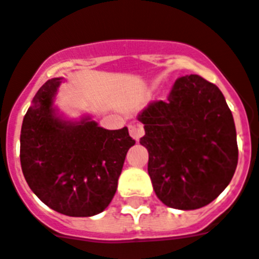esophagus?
<instances>
[{
    "mask_svg": "<svg viewBox=\"0 0 259 259\" xmlns=\"http://www.w3.org/2000/svg\"><path fill=\"white\" fill-rule=\"evenodd\" d=\"M129 133L134 140L138 141L145 133V129L141 123H132V125H129Z\"/></svg>",
    "mask_w": 259,
    "mask_h": 259,
    "instance_id": "obj_1",
    "label": "esophagus"
}]
</instances>
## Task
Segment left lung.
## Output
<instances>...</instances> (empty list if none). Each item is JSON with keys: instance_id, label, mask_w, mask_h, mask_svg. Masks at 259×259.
Instances as JSON below:
<instances>
[{"instance_id": "obj_1", "label": "left lung", "mask_w": 259, "mask_h": 259, "mask_svg": "<svg viewBox=\"0 0 259 259\" xmlns=\"http://www.w3.org/2000/svg\"><path fill=\"white\" fill-rule=\"evenodd\" d=\"M140 119L150 179L167 207L197 209L230 183L238 162L236 126L225 97L199 75L182 76L166 101L147 105Z\"/></svg>"}]
</instances>
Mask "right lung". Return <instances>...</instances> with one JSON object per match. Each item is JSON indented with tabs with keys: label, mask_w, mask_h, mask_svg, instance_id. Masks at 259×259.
<instances>
[{
	"label": "right lung",
	"mask_w": 259,
	"mask_h": 259,
	"mask_svg": "<svg viewBox=\"0 0 259 259\" xmlns=\"http://www.w3.org/2000/svg\"><path fill=\"white\" fill-rule=\"evenodd\" d=\"M62 80L46 81L23 117L21 166L26 182L51 209L72 217L103 212L117 191L127 150V127L106 130L95 121L69 123L52 114Z\"/></svg>",
	"instance_id": "obj_1"
}]
</instances>
